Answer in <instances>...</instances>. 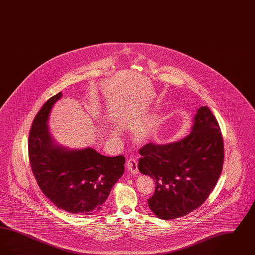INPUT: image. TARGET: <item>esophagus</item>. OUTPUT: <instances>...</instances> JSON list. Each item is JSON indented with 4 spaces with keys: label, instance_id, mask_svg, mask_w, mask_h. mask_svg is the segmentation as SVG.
Returning a JSON list of instances; mask_svg holds the SVG:
<instances>
[{
    "label": "esophagus",
    "instance_id": "obj_1",
    "mask_svg": "<svg viewBox=\"0 0 255 255\" xmlns=\"http://www.w3.org/2000/svg\"><path fill=\"white\" fill-rule=\"evenodd\" d=\"M127 167L128 169L130 170L133 174H136L138 172V168H137V161L135 158H129L127 160Z\"/></svg>",
    "mask_w": 255,
    "mask_h": 255
}]
</instances>
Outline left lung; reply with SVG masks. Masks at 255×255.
Masks as SVG:
<instances>
[{
    "instance_id": "1",
    "label": "left lung",
    "mask_w": 255,
    "mask_h": 255,
    "mask_svg": "<svg viewBox=\"0 0 255 255\" xmlns=\"http://www.w3.org/2000/svg\"><path fill=\"white\" fill-rule=\"evenodd\" d=\"M138 153V170L156 184L148 206L162 220L180 218L202 206L217 184L225 158L218 122L206 106L198 110L187 136L164 145L148 143Z\"/></svg>"
}]
</instances>
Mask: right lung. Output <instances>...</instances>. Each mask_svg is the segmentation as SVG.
I'll return each mask as SVG.
<instances>
[{
  "mask_svg": "<svg viewBox=\"0 0 255 255\" xmlns=\"http://www.w3.org/2000/svg\"><path fill=\"white\" fill-rule=\"evenodd\" d=\"M62 94L50 97L37 113L28 135V159L44 195L58 208L93 215L106 202L124 173L123 156L105 157L92 148L69 150L54 145L48 129L49 112Z\"/></svg>",
  "mask_w": 255,
  "mask_h": 255,
  "instance_id": "right-lung-1",
  "label": "right lung"
}]
</instances>
